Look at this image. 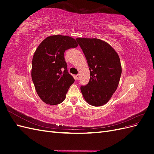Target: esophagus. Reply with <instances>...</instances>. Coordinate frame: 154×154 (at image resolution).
<instances>
[{
	"label": "esophagus",
	"instance_id": "esophagus-1",
	"mask_svg": "<svg viewBox=\"0 0 154 154\" xmlns=\"http://www.w3.org/2000/svg\"><path fill=\"white\" fill-rule=\"evenodd\" d=\"M80 74H77V75H76V80H79V78H80Z\"/></svg>",
	"mask_w": 154,
	"mask_h": 154
}]
</instances>
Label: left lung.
<instances>
[{
    "instance_id": "left-lung-1",
    "label": "left lung",
    "mask_w": 154,
    "mask_h": 154,
    "mask_svg": "<svg viewBox=\"0 0 154 154\" xmlns=\"http://www.w3.org/2000/svg\"><path fill=\"white\" fill-rule=\"evenodd\" d=\"M85 54L91 76L81 92L88 103L99 106L106 104L116 91L122 75L118 53L105 42L97 38H77Z\"/></svg>"
}]
</instances>
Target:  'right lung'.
Wrapping results in <instances>:
<instances>
[{
    "instance_id": "1",
    "label": "right lung",
    "mask_w": 154,
    "mask_h": 154,
    "mask_svg": "<svg viewBox=\"0 0 154 154\" xmlns=\"http://www.w3.org/2000/svg\"><path fill=\"white\" fill-rule=\"evenodd\" d=\"M78 46L71 37L53 35L45 38L32 57L31 77L36 91L46 104L54 105L66 99L74 79L67 71L64 53Z\"/></svg>"
}]
</instances>
